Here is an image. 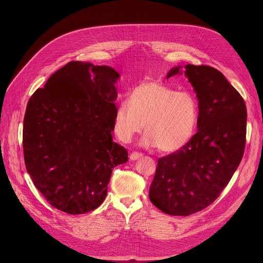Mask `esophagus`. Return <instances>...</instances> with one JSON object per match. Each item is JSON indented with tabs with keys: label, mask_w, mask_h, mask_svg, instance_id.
Instances as JSON below:
<instances>
[{
	"label": "esophagus",
	"mask_w": 263,
	"mask_h": 263,
	"mask_svg": "<svg viewBox=\"0 0 263 263\" xmlns=\"http://www.w3.org/2000/svg\"><path fill=\"white\" fill-rule=\"evenodd\" d=\"M141 157H143V154H141V153H136V151H134V153H132V154L130 155V159H131L132 161L137 160V159H140Z\"/></svg>",
	"instance_id": "1"
}]
</instances>
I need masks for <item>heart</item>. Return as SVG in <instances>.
I'll return each instance as SVG.
<instances>
[{"label":"heart","mask_w":263,"mask_h":263,"mask_svg":"<svg viewBox=\"0 0 263 263\" xmlns=\"http://www.w3.org/2000/svg\"><path fill=\"white\" fill-rule=\"evenodd\" d=\"M198 106L194 97L157 81L136 85L128 101L120 102L113 118V130L123 143L147 131L143 145L172 153L185 146L195 133Z\"/></svg>","instance_id":"obj_1"}]
</instances>
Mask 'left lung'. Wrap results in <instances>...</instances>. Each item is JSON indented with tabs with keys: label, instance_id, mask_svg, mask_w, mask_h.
I'll return each instance as SVG.
<instances>
[{
	"label": "left lung",
	"instance_id": "1",
	"mask_svg": "<svg viewBox=\"0 0 263 263\" xmlns=\"http://www.w3.org/2000/svg\"><path fill=\"white\" fill-rule=\"evenodd\" d=\"M172 68L167 78L181 74ZM198 99V131L175 153L160 158L149 199L170 215L187 216L211 204L243 158L246 106L224 74L210 66H184Z\"/></svg>",
	"mask_w": 263,
	"mask_h": 263
}]
</instances>
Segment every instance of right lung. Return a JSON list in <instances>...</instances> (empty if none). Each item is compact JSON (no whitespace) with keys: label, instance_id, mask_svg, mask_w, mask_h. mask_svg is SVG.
Returning a JSON list of instances; mask_svg holds the SVG:
<instances>
[{"label":"right lung","instance_id":"1","mask_svg":"<svg viewBox=\"0 0 263 263\" xmlns=\"http://www.w3.org/2000/svg\"><path fill=\"white\" fill-rule=\"evenodd\" d=\"M118 78L112 67L72 61L27 103L26 171L47 201L68 214L98 208L114 167L128 161L127 149L112 136Z\"/></svg>","mask_w":263,"mask_h":263}]
</instances>
